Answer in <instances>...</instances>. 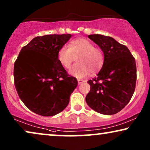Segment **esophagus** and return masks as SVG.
<instances>
[{
  "mask_svg": "<svg viewBox=\"0 0 150 150\" xmlns=\"http://www.w3.org/2000/svg\"><path fill=\"white\" fill-rule=\"evenodd\" d=\"M77 81H78V83L79 84H80V83H82L84 82V80H83V79H77Z\"/></svg>",
  "mask_w": 150,
  "mask_h": 150,
  "instance_id": "1",
  "label": "esophagus"
}]
</instances>
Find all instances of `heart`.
Wrapping results in <instances>:
<instances>
[{
  "mask_svg": "<svg viewBox=\"0 0 150 150\" xmlns=\"http://www.w3.org/2000/svg\"><path fill=\"white\" fill-rule=\"evenodd\" d=\"M77 57L78 63L74 65L70 74L77 78L87 76L91 72L96 74L104 64V55L101 49L86 38H77L70 42L69 47L64 46L57 51V59L62 67L69 69Z\"/></svg>",
  "mask_w": 150,
  "mask_h": 150,
  "instance_id": "1",
  "label": "heart"
}]
</instances>
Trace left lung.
Masks as SVG:
<instances>
[{
    "label": "left lung",
    "instance_id": "obj_1",
    "mask_svg": "<svg viewBox=\"0 0 150 150\" xmlns=\"http://www.w3.org/2000/svg\"><path fill=\"white\" fill-rule=\"evenodd\" d=\"M104 54V64L97 77L88 81L91 86L86 101L90 108L102 115L121 111L130 101L135 90L137 66L126 46L112 38L89 35Z\"/></svg>",
    "mask_w": 150,
    "mask_h": 150
}]
</instances>
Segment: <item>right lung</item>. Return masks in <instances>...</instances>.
<instances>
[{
	"mask_svg": "<svg viewBox=\"0 0 150 150\" xmlns=\"http://www.w3.org/2000/svg\"><path fill=\"white\" fill-rule=\"evenodd\" d=\"M71 34L45 35L33 38L22 48L14 63L16 89L30 110L50 117L61 112L77 86L57 59V51Z\"/></svg>",
	"mask_w": 150,
	"mask_h": 150,
	"instance_id": "obj_1",
	"label": "right lung"
}]
</instances>
